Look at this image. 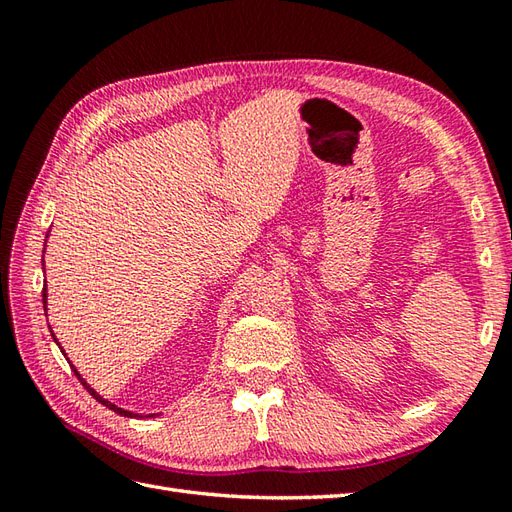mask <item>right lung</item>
Returning <instances> with one entry per match:
<instances>
[{"label":"right lung","mask_w":512,"mask_h":512,"mask_svg":"<svg viewBox=\"0 0 512 512\" xmlns=\"http://www.w3.org/2000/svg\"><path fill=\"white\" fill-rule=\"evenodd\" d=\"M43 306H46V288H43ZM54 341H57V339H54ZM74 374L76 376H79V380H81V383H83V387L85 389H88L90 391V394L96 398V400H99L101 402V405H105V407H110L112 411H116V413H121V416H129V418H132V416H136V413H132V411H125V409H121V407H116V405H112V402L110 400H105V398H101L99 394H96V391L88 385V383H85V380L81 378V374L79 372H76V369H74Z\"/></svg>","instance_id":"right-lung-1"}]
</instances>
